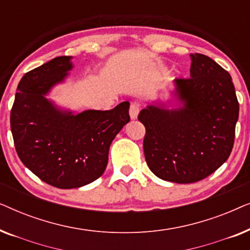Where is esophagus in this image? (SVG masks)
Masks as SVG:
<instances>
[{"instance_id":"1","label":"esophagus","mask_w":250,"mask_h":250,"mask_svg":"<svg viewBox=\"0 0 250 250\" xmlns=\"http://www.w3.org/2000/svg\"><path fill=\"white\" fill-rule=\"evenodd\" d=\"M139 111H140V107H139V104H131V107H129V117H131L132 121H134V119L138 118Z\"/></svg>"}]
</instances>
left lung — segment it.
Masks as SVG:
<instances>
[{
    "mask_svg": "<svg viewBox=\"0 0 250 250\" xmlns=\"http://www.w3.org/2000/svg\"><path fill=\"white\" fill-rule=\"evenodd\" d=\"M190 58V78L174 81L168 99L152 101L139 114L150 170L180 184L198 182L227 162L239 118L230 74L204 54Z\"/></svg>",
    "mask_w": 250,
    "mask_h": 250,
    "instance_id": "8db88e82",
    "label": "left lung"
}]
</instances>
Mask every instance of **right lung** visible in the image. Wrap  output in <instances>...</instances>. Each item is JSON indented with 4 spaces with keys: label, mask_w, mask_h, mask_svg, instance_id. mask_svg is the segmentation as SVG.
<instances>
[{
    "label": "right lung",
    "mask_w": 250,
    "mask_h": 250,
    "mask_svg": "<svg viewBox=\"0 0 250 250\" xmlns=\"http://www.w3.org/2000/svg\"><path fill=\"white\" fill-rule=\"evenodd\" d=\"M73 57H58L28 71L19 82L10 125L20 160L50 186L75 189L99 179L109 148L129 122V102L111 110L76 112L49 95L74 68Z\"/></svg>",
    "instance_id": "add662e5"
}]
</instances>
